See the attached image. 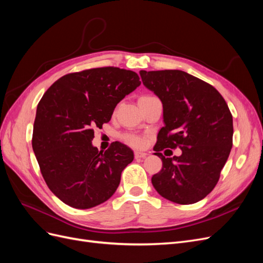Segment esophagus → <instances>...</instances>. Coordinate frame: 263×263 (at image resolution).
I'll use <instances>...</instances> for the list:
<instances>
[{"instance_id":"obj_1","label":"esophagus","mask_w":263,"mask_h":263,"mask_svg":"<svg viewBox=\"0 0 263 263\" xmlns=\"http://www.w3.org/2000/svg\"><path fill=\"white\" fill-rule=\"evenodd\" d=\"M147 157L146 153H141V151H135V159H144Z\"/></svg>"}]
</instances>
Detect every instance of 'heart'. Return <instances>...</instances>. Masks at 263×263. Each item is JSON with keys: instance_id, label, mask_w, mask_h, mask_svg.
<instances>
[{"instance_id": "heart-1", "label": "heart", "mask_w": 263, "mask_h": 263, "mask_svg": "<svg viewBox=\"0 0 263 263\" xmlns=\"http://www.w3.org/2000/svg\"><path fill=\"white\" fill-rule=\"evenodd\" d=\"M156 99L154 95H150V94H145V95H141V97L138 99V103H144L147 102L149 100H153ZM124 140L127 144L133 146V147H142L145 144V139L140 137V136H136V135H132V134H127L124 136Z\"/></svg>"}]
</instances>
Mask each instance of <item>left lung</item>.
<instances>
[{
  "mask_svg": "<svg viewBox=\"0 0 263 263\" xmlns=\"http://www.w3.org/2000/svg\"><path fill=\"white\" fill-rule=\"evenodd\" d=\"M144 85L161 100L164 126L159 130L155 155L162 169L151 178L162 197L193 204L210 194L233 147V115L220 93L201 79L181 70L140 71ZM182 155L165 158L164 148Z\"/></svg>",
  "mask_w": 263,
  "mask_h": 263,
  "instance_id": "8db88e82",
  "label": "left lung"
}]
</instances>
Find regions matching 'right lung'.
Here are the masks:
<instances>
[{"instance_id":"right-lung-1","label":"right lung","mask_w":263,"mask_h":263,"mask_svg":"<svg viewBox=\"0 0 263 263\" xmlns=\"http://www.w3.org/2000/svg\"><path fill=\"white\" fill-rule=\"evenodd\" d=\"M139 85L134 71L94 68L61 77L39 101L31 145L46 184L65 204L91 209L115 193L134 153L118 141L99 151L94 128Z\"/></svg>"}]
</instances>
